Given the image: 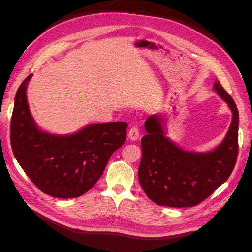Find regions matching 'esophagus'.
I'll use <instances>...</instances> for the list:
<instances>
[{
    "label": "esophagus",
    "instance_id": "34e87169",
    "mask_svg": "<svg viewBox=\"0 0 252 252\" xmlns=\"http://www.w3.org/2000/svg\"><path fill=\"white\" fill-rule=\"evenodd\" d=\"M128 138L130 139V140H132V141L138 140V139L140 138V130H139V128L136 127V126H133V127H131L130 129H129V131H128Z\"/></svg>",
    "mask_w": 252,
    "mask_h": 252
}]
</instances>
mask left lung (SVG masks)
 Masks as SVG:
<instances>
[{
  "label": "left lung",
  "instance_id": "1",
  "mask_svg": "<svg viewBox=\"0 0 252 252\" xmlns=\"http://www.w3.org/2000/svg\"><path fill=\"white\" fill-rule=\"evenodd\" d=\"M215 90L228 104L232 121L225 139L209 152L187 151L167 139L158 114L145 122L141 140L139 181L149 199L167 207H193L225 183L234 168L239 151V111L233 98L217 81Z\"/></svg>",
  "mask_w": 252,
  "mask_h": 252
}]
</instances>
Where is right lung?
<instances>
[{
    "label": "right lung",
    "mask_w": 252,
    "mask_h": 252,
    "mask_svg": "<svg viewBox=\"0 0 252 252\" xmlns=\"http://www.w3.org/2000/svg\"><path fill=\"white\" fill-rule=\"evenodd\" d=\"M23 81L14 97L10 143L20 166L41 191L59 199L77 197L94 187L111 155L126 141L125 122L90 124L69 135L45 132L30 113Z\"/></svg>",
    "instance_id": "1"
}]
</instances>
